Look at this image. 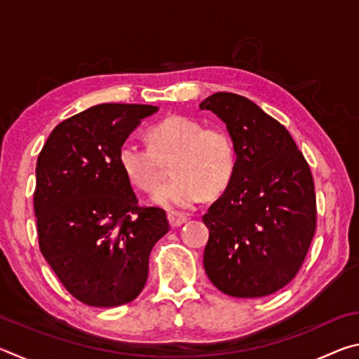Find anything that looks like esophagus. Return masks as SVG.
Listing matches in <instances>:
<instances>
[{
    "instance_id": "34e87169",
    "label": "esophagus",
    "mask_w": 359,
    "mask_h": 359,
    "mask_svg": "<svg viewBox=\"0 0 359 359\" xmlns=\"http://www.w3.org/2000/svg\"><path fill=\"white\" fill-rule=\"evenodd\" d=\"M168 218H169V223H171L172 228L182 226V224L188 220V217L185 214H180V212H169Z\"/></svg>"
}]
</instances>
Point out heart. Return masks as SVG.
Returning <instances> with one entry per match:
<instances>
[{
    "label": "heart",
    "instance_id": "1",
    "mask_svg": "<svg viewBox=\"0 0 359 359\" xmlns=\"http://www.w3.org/2000/svg\"><path fill=\"white\" fill-rule=\"evenodd\" d=\"M149 147L126 142L118 150V163L137 190L156 191L171 163L174 177L156 193L155 201L169 209H185L204 194L218 196L236 172V145L222 126L169 115L145 133Z\"/></svg>",
    "mask_w": 359,
    "mask_h": 359
}]
</instances>
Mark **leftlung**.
Returning a JSON list of instances; mask_svg holds the SVG:
<instances>
[{
    "instance_id": "1",
    "label": "left lung",
    "mask_w": 359,
    "mask_h": 359,
    "mask_svg": "<svg viewBox=\"0 0 359 359\" xmlns=\"http://www.w3.org/2000/svg\"><path fill=\"white\" fill-rule=\"evenodd\" d=\"M199 107L226 123L238 155L233 180L203 217L205 274L234 297L276 293L301 269L317 228L311 168L287 128L245 96L214 93Z\"/></svg>"
}]
</instances>
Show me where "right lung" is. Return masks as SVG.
I'll return each mask as SVG.
<instances>
[{"instance_id": "add662e5", "label": "right lung", "mask_w": 359, "mask_h": 359, "mask_svg": "<svg viewBox=\"0 0 359 359\" xmlns=\"http://www.w3.org/2000/svg\"><path fill=\"white\" fill-rule=\"evenodd\" d=\"M147 104H98L63 120L36 163L34 215L42 257L69 294L92 307L136 299L166 212L141 208L118 150Z\"/></svg>"}]
</instances>
